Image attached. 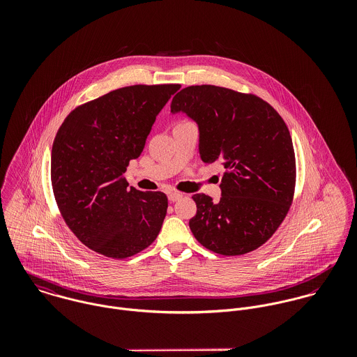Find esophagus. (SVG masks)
<instances>
[{
  "label": "esophagus",
  "mask_w": 357,
  "mask_h": 357,
  "mask_svg": "<svg viewBox=\"0 0 357 357\" xmlns=\"http://www.w3.org/2000/svg\"><path fill=\"white\" fill-rule=\"evenodd\" d=\"M167 197H169L170 202H177L178 199L183 198V194H180V192H170Z\"/></svg>",
  "instance_id": "34e87169"
}]
</instances>
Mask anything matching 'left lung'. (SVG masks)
Listing matches in <instances>:
<instances>
[{
  "instance_id": "8db88e82",
  "label": "left lung",
  "mask_w": 357,
  "mask_h": 357,
  "mask_svg": "<svg viewBox=\"0 0 357 357\" xmlns=\"http://www.w3.org/2000/svg\"><path fill=\"white\" fill-rule=\"evenodd\" d=\"M199 125L204 162L222 160V195L195 194L190 228L207 250L242 255L262 246L286 218L296 192V153L289 128L261 98L222 86L181 89L172 112Z\"/></svg>"
}]
</instances>
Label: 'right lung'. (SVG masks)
I'll return each instance as SVG.
<instances>
[{"label":"right lung","instance_id":"add662e5","mask_svg":"<svg viewBox=\"0 0 357 357\" xmlns=\"http://www.w3.org/2000/svg\"><path fill=\"white\" fill-rule=\"evenodd\" d=\"M181 85H132L75 107L51 155L57 208L91 250L123 259L147 249L163 224L167 197L128 188L123 173L146 146L158 112Z\"/></svg>","mask_w":357,"mask_h":357}]
</instances>
